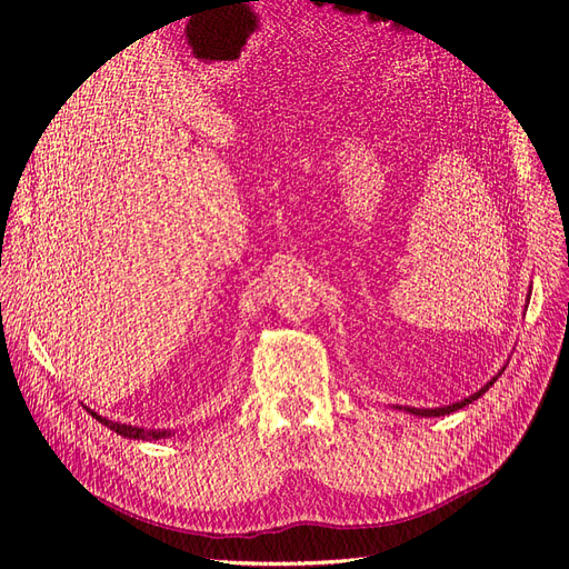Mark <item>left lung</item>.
Wrapping results in <instances>:
<instances>
[{"label": "left lung", "mask_w": 569, "mask_h": 569, "mask_svg": "<svg viewBox=\"0 0 569 569\" xmlns=\"http://www.w3.org/2000/svg\"><path fill=\"white\" fill-rule=\"evenodd\" d=\"M530 292H532V290H530ZM530 292H528V305H530ZM503 368H507V366H503ZM503 368L492 377V380H490L486 387H480L476 393H471V396H467V398H461V401H457V403H452V406H443V408H403V406H396V410H406V412L417 415V417H443V415H450V412H455V410H461L465 406L473 403L476 398H480L482 393H486V391L497 382V377L503 372Z\"/></svg>", "instance_id": "left-lung-1"}]
</instances>
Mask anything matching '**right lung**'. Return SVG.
I'll return each mask as SVG.
<instances>
[{
	"mask_svg": "<svg viewBox=\"0 0 569 569\" xmlns=\"http://www.w3.org/2000/svg\"><path fill=\"white\" fill-rule=\"evenodd\" d=\"M100 425H104L108 429H112V431H117L119 436H123V438H133V440H159V438H168L171 436V431H159V429H140V427H131V425H121V422H112V419H108V417H102V415H98V412H93L91 408H87Z\"/></svg>",
	"mask_w": 569,
	"mask_h": 569,
	"instance_id": "obj_1",
	"label": "right lung"
}]
</instances>
